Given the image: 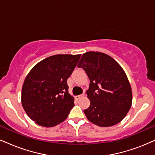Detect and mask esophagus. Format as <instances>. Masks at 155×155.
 Segmentation results:
<instances>
[{
    "instance_id": "34e87169",
    "label": "esophagus",
    "mask_w": 155,
    "mask_h": 155,
    "mask_svg": "<svg viewBox=\"0 0 155 155\" xmlns=\"http://www.w3.org/2000/svg\"><path fill=\"white\" fill-rule=\"evenodd\" d=\"M84 94H81V95L76 96V99H79L80 98H81L82 97H84Z\"/></svg>"
}]
</instances>
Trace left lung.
<instances>
[{"label":"left lung","mask_w":155,"mask_h":155,"mask_svg":"<svg viewBox=\"0 0 155 155\" xmlns=\"http://www.w3.org/2000/svg\"><path fill=\"white\" fill-rule=\"evenodd\" d=\"M78 67L90 80L87 97L90 106L84 112L97 126L111 127L126 117L132 101V89L123 68L107 54L89 51L82 55Z\"/></svg>","instance_id":"left-lung-1"}]
</instances>
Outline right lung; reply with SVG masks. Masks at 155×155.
Returning <instances> with one entry per match:
<instances>
[{"label": "right lung", "instance_id": "right-lung-1", "mask_svg": "<svg viewBox=\"0 0 155 155\" xmlns=\"http://www.w3.org/2000/svg\"><path fill=\"white\" fill-rule=\"evenodd\" d=\"M81 54H58L42 60L25 77L21 103L27 115L37 124L52 127L64 121L74 106L68 93V78Z\"/></svg>", "mask_w": 155, "mask_h": 155}]
</instances>
